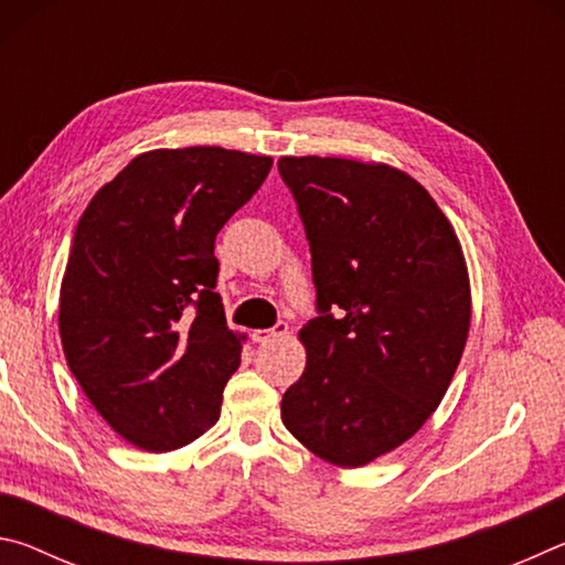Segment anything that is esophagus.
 Listing matches in <instances>:
<instances>
[{
  "mask_svg": "<svg viewBox=\"0 0 565 565\" xmlns=\"http://www.w3.org/2000/svg\"><path fill=\"white\" fill-rule=\"evenodd\" d=\"M286 337H289V323H286V321H279L274 329L254 331L256 343H271V341H279V339H286Z\"/></svg>",
  "mask_w": 565,
  "mask_h": 565,
  "instance_id": "obj_1",
  "label": "esophagus"
}]
</instances>
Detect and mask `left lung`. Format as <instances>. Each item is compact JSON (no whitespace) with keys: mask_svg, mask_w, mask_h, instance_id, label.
Instances as JSON below:
<instances>
[{"mask_svg":"<svg viewBox=\"0 0 565 565\" xmlns=\"http://www.w3.org/2000/svg\"><path fill=\"white\" fill-rule=\"evenodd\" d=\"M279 171L321 313L299 331L306 369L281 420L323 461L359 468L408 441L446 396L471 327L463 248L406 171L339 157H281Z\"/></svg>","mask_w":565,"mask_h":565,"instance_id":"left-lung-1","label":"left lung"}]
</instances>
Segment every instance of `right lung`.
I'll return each mask as SVG.
<instances>
[{"mask_svg":"<svg viewBox=\"0 0 565 565\" xmlns=\"http://www.w3.org/2000/svg\"><path fill=\"white\" fill-rule=\"evenodd\" d=\"M271 157L154 149L104 184L76 224L60 291L74 379L124 441L174 451L212 428L244 333L214 291V242Z\"/></svg>","mask_w":565,"mask_h":565,"instance_id":"add662e5","label":"right lung"}]
</instances>
